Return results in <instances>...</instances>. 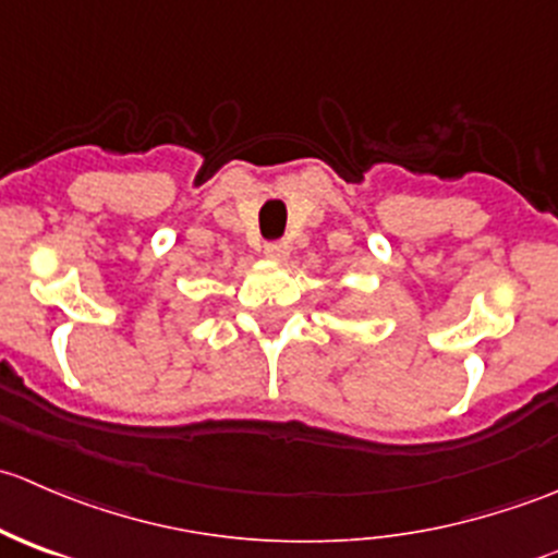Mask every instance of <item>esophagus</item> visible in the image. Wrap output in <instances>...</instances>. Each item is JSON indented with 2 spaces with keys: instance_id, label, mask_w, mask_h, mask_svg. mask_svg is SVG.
Masks as SVG:
<instances>
[{
  "instance_id": "34e87169",
  "label": "esophagus",
  "mask_w": 558,
  "mask_h": 558,
  "mask_svg": "<svg viewBox=\"0 0 558 558\" xmlns=\"http://www.w3.org/2000/svg\"><path fill=\"white\" fill-rule=\"evenodd\" d=\"M264 256H267L269 262H286V258H289V245H286V243H267V245H264Z\"/></svg>"
}]
</instances>
